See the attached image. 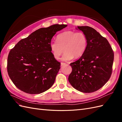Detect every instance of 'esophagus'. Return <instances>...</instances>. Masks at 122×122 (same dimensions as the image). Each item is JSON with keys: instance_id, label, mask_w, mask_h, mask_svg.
<instances>
[{"instance_id": "esophagus-1", "label": "esophagus", "mask_w": 122, "mask_h": 122, "mask_svg": "<svg viewBox=\"0 0 122 122\" xmlns=\"http://www.w3.org/2000/svg\"><path fill=\"white\" fill-rule=\"evenodd\" d=\"M65 65H66V64L64 63V62H61V66H62Z\"/></svg>"}]
</instances>
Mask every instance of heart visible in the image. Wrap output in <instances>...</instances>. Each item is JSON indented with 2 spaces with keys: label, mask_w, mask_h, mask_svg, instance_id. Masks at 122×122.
<instances>
[{
  "label": "heart",
  "mask_w": 122,
  "mask_h": 122,
  "mask_svg": "<svg viewBox=\"0 0 122 122\" xmlns=\"http://www.w3.org/2000/svg\"><path fill=\"white\" fill-rule=\"evenodd\" d=\"M87 46V39L82 32L66 31L59 34L56 41L49 44V48L52 56L55 60L60 58L64 50L61 60L65 61H71L74 57L81 56Z\"/></svg>",
  "instance_id": "1"
}]
</instances>
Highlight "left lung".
Wrapping results in <instances>:
<instances>
[{
	"label": "left lung",
	"instance_id": "left-lung-1",
	"mask_svg": "<svg viewBox=\"0 0 122 122\" xmlns=\"http://www.w3.org/2000/svg\"><path fill=\"white\" fill-rule=\"evenodd\" d=\"M76 29L86 36L87 46L82 56L70 64L72 71L68 80L77 91L92 93L99 90L109 79L114 53L108 41L93 28L81 26Z\"/></svg>",
	"mask_w": 122,
	"mask_h": 122
}]
</instances>
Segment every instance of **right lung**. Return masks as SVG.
<instances>
[{
  "mask_svg": "<svg viewBox=\"0 0 122 122\" xmlns=\"http://www.w3.org/2000/svg\"><path fill=\"white\" fill-rule=\"evenodd\" d=\"M67 26L54 24L41 28L10 50L7 69L18 88L28 94H38L52 86L61 64L53 57L49 44L57 31Z\"/></svg>",
  "mask_w": 122,
  "mask_h": 122,
  "instance_id": "obj_1",
  "label": "right lung"
}]
</instances>
